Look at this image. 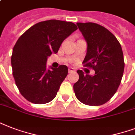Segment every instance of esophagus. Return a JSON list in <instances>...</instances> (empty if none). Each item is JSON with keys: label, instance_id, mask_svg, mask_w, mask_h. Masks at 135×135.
I'll list each match as a JSON object with an SVG mask.
<instances>
[{"label": "esophagus", "instance_id": "obj_1", "mask_svg": "<svg viewBox=\"0 0 135 135\" xmlns=\"http://www.w3.org/2000/svg\"><path fill=\"white\" fill-rule=\"evenodd\" d=\"M75 71V69H74V68L72 67H69V72H73Z\"/></svg>", "mask_w": 135, "mask_h": 135}]
</instances>
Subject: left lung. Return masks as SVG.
Instances as JSON below:
<instances>
[{
	"mask_svg": "<svg viewBox=\"0 0 135 135\" xmlns=\"http://www.w3.org/2000/svg\"><path fill=\"white\" fill-rule=\"evenodd\" d=\"M88 44L84 66L94 70V76L78 70L79 79L74 85L76 97L89 106H100L115 94L123 75V53L115 36L99 24L77 23Z\"/></svg>",
	"mask_w": 135,
	"mask_h": 135,
	"instance_id": "1",
	"label": "left lung"
}]
</instances>
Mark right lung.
Instances as JSON below:
<instances>
[{
  "label": "right lung",
  "instance_id": "1",
  "mask_svg": "<svg viewBox=\"0 0 135 135\" xmlns=\"http://www.w3.org/2000/svg\"><path fill=\"white\" fill-rule=\"evenodd\" d=\"M77 29L72 22L47 20L34 24L19 38L11 57L12 75L20 93L28 102L43 104L56 97L68 67L60 65L47 69V59Z\"/></svg>",
  "mask_w": 135,
  "mask_h": 135
}]
</instances>
